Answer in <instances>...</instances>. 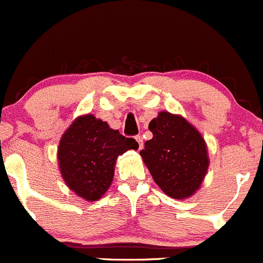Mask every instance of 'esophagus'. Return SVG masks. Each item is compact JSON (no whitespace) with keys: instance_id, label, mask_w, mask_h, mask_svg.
Masks as SVG:
<instances>
[{"instance_id":"obj_1","label":"esophagus","mask_w":263,"mask_h":263,"mask_svg":"<svg viewBox=\"0 0 263 263\" xmlns=\"http://www.w3.org/2000/svg\"><path fill=\"white\" fill-rule=\"evenodd\" d=\"M135 140L138 142V148L143 149V138L140 137V135H137V137H135Z\"/></svg>"}]
</instances>
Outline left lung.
<instances>
[{
  "instance_id": "8db88e82",
  "label": "left lung",
  "mask_w": 263,
  "mask_h": 263,
  "mask_svg": "<svg viewBox=\"0 0 263 263\" xmlns=\"http://www.w3.org/2000/svg\"><path fill=\"white\" fill-rule=\"evenodd\" d=\"M149 130L153 138L140 155L154 182L174 199L194 196L210 166L204 138L185 118L169 111H160L149 123Z\"/></svg>"
}]
</instances>
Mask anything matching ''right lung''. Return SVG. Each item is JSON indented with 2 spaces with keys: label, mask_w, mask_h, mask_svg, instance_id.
I'll return each mask as SVG.
<instances>
[{
  "label": "right lung",
  "mask_w": 263,
  "mask_h": 263,
  "mask_svg": "<svg viewBox=\"0 0 263 263\" xmlns=\"http://www.w3.org/2000/svg\"><path fill=\"white\" fill-rule=\"evenodd\" d=\"M130 149H138L135 139L123 137L92 114L80 115L65 130L58 146L65 184L87 202L100 199L111 185L118 157Z\"/></svg>",
  "instance_id": "add662e5"
}]
</instances>
